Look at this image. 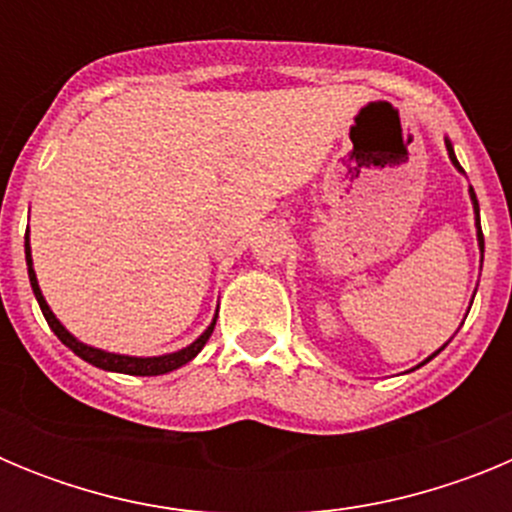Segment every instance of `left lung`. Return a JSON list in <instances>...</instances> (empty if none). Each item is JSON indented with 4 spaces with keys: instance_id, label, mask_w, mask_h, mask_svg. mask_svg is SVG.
I'll list each match as a JSON object with an SVG mask.
<instances>
[{
    "instance_id": "obj_1",
    "label": "left lung",
    "mask_w": 512,
    "mask_h": 512,
    "mask_svg": "<svg viewBox=\"0 0 512 512\" xmlns=\"http://www.w3.org/2000/svg\"><path fill=\"white\" fill-rule=\"evenodd\" d=\"M443 143H446V151H449V158H451V164H454V169L464 174V169H461L459 161H456V153H454V146H451L449 135H443ZM469 200H472V210H474V228H477V246H479V253H482V259H485V238H482V228H479V202H477V194H474L472 187H469ZM472 300H474V295H472ZM446 346H449V341L443 343V346L438 348V351H433V354L428 356V359L420 361V364L415 366V369H420V366H423V364H428V361H431V359H436V356L441 354V351H443V348H446ZM410 372H413V369H410Z\"/></svg>"
}]
</instances>
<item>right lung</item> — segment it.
Returning <instances> with one entry per match:
<instances>
[{
    "label": "right lung",
    "instance_id": "right-lung-1",
    "mask_svg": "<svg viewBox=\"0 0 512 512\" xmlns=\"http://www.w3.org/2000/svg\"><path fill=\"white\" fill-rule=\"evenodd\" d=\"M25 261H27V277H30V287H33V295L38 300L40 310H43V318L48 320L51 330L58 336V341L63 346H69L79 359H84L87 364L97 366V369H104V372H117V374H133V377H158V374H169L179 366L189 364L194 356L200 354L205 343L210 341L212 330H215V320H217V312L212 323L202 330L200 336L194 338L189 346L179 348V351H171V354H161V356H128V354H115V351H104V348L97 346H89V343L79 341V338L71 333L61 320L56 318V312L51 310V305L45 302L43 297V289L38 284V274H35V266H33V248H30V228L25 233Z\"/></svg>",
    "mask_w": 512,
    "mask_h": 512
}]
</instances>
